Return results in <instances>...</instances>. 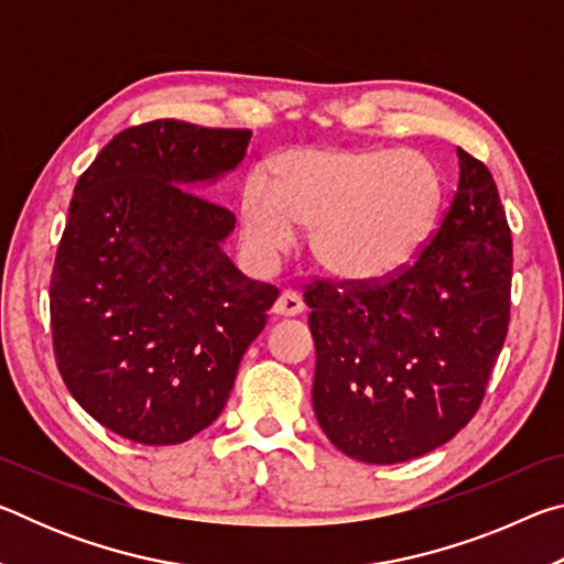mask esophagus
Here are the masks:
<instances>
[{"instance_id":"1","label":"esophagus","mask_w":564,"mask_h":564,"mask_svg":"<svg viewBox=\"0 0 564 564\" xmlns=\"http://www.w3.org/2000/svg\"><path fill=\"white\" fill-rule=\"evenodd\" d=\"M273 313L275 316H283V318H291V316H299V313H303V301L301 295L295 291H283L279 299H275L273 303Z\"/></svg>"}]
</instances>
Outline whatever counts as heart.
<instances>
[{
	"mask_svg": "<svg viewBox=\"0 0 564 564\" xmlns=\"http://www.w3.org/2000/svg\"><path fill=\"white\" fill-rule=\"evenodd\" d=\"M443 202L441 174L417 151L295 149L265 188L248 181L241 228L256 261L273 263L313 228L311 253L346 283H373L415 259Z\"/></svg>",
	"mask_w": 564,
	"mask_h": 564,
	"instance_id": "heart-1",
	"label": "heart"
}]
</instances>
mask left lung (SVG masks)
<instances>
[{
	"instance_id": "left-lung-1",
	"label": "left lung",
	"mask_w": 564,
	"mask_h": 564,
	"mask_svg": "<svg viewBox=\"0 0 564 564\" xmlns=\"http://www.w3.org/2000/svg\"><path fill=\"white\" fill-rule=\"evenodd\" d=\"M457 159L451 208L413 261L383 281L305 285L313 410L360 463L413 460L460 433L508 336L510 226L488 166L463 149Z\"/></svg>"
}]
</instances>
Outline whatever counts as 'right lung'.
Instances as JSON below:
<instances>
[{
	"label": "right lung",
	"instance_id": "right-lung-1",
	"mask_svg": "<svg viewBox=\"0 0 564 564\" xmlns=\"http://www.w3.org/2000/svg\"><path fill=\"white\" fill-rule=\"evenodd\" d=\"M248 141V129L139 123L74 186L50 285L56 368L133 443H186L212 425L279 299L221 251L236 216L191 191L241 164Z\"/></svg>",
	"mask_w": 564,
	"mask_h": 564
}]
</instances>
